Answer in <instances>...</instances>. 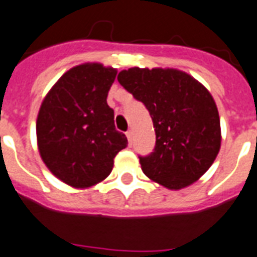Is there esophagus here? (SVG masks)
<instances>
[{
	"instance_id": "1",
	"label": "esophagus",
	"mask_w": 257,
	"mask_h": 257,
	"mask_svg": "<svg viewBox=\"0 0 257 257\" xmlns=\"http://www.w3.org/2000/svg\"><path fill=\"white\" fill-rule=\"evenodd\" d=\"M126 136H127V140H128V144H133V138H134V134H133V131L131 130H128L126 133Z\"/></svg>"
}]
</instances>
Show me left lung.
Returning a JSON list of instances; mask_svg holds the SVG:
<instances>
[{"label": "left lung", "mask_w": 257, "mask_h": 257, "mask_svg": "<svg viewBox=\"0 0 257 257\" xmlns=\"http://www.w3.org/2000/svg\"><path fill=\"white\" fill-rule=\"evenodd\" d=\"M117 80L151 113L156 145L140 157L144 174L164 188H186L208 171L220 149V119L212 95L174 68L123 69Z\"/></svg>", "instance_id": "8db88e82"}]
</instances>
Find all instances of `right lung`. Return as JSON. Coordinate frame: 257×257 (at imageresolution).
I'll use <instances>...</instances> for the list:
<instances>
[{"label": "right lung", "mask_w": 257, "mask_h": 257, "mask_svg": "<svg viewBox=\"0 0 257 257\" xmlns=\"http://www.w3.org/2000/svg\"><path fill=\"white\" fill-rule=\"evenodd\" d=\"M117 71L100 63L76 65L60 78L41 104L39 155L54 177L76 189L104 181L127 147L106 104Z\"/></svg>", "instance_id": "1"}]
</instances>
